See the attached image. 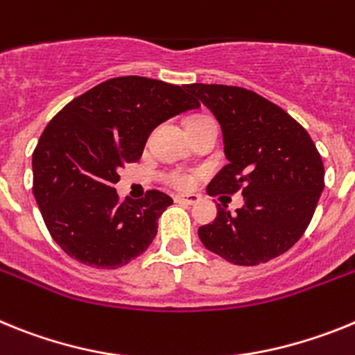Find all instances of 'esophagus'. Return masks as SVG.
I'll return each instance as SVG.
<instances>
[{
    "label": "esophagus",
    "instance_id": "34e87169",
    "mask_svg": "<svg viewBox=\"0 0 355 355\" xmlns=\"http://www.w3.org/2000/svg\"><path fill=\"white\" fill-rule=\"evenodd\" d=\"M175 200L180 203H187V205H195V203L200 202V196L198 195H178V196H175Z\"/></svg>",
    "mask_w": 355,
    "mask_h": 355
}]
</instances>
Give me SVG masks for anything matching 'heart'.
I'll return each instance as SVG.
<instances>
[{"label": "heart", "instance_id": "heart-1", "mask_svg": "<svg viewBox=\"0 0 355 355\" xmlns=\"http://www.w3.org/2000/svg\"><path fill=\"white\" fill-rule=\"evenodd\" d=\"M171 182L178 187H189L191 184H193V177L186 173H175L173 177H171Z\"/></svg>", "mask_w": 355, "mask_h": 355}]
</instances>
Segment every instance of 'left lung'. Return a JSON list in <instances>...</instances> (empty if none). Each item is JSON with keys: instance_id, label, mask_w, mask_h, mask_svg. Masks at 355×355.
Segmentation results:
<instances>
[{"instance_id": "8db88e82", "label": "left lung", "mask_w": 355, "mask_h": 355, "mask_svg": "<svg viewBox=\"0 0 355 355\" xmlns=\"http://www.w3.org/2000/svg\"><path fill=\"white\" fill-rule=\"evenodd\" d=\"M220 123L229 164L209 195L241 191L243 207L218 205L216 220L198 229L207 250L229 263L255 266L288 252L306 232L323 191V162L313 139L288 112L241 87H186Z\"/></svg>"}]
</instances>
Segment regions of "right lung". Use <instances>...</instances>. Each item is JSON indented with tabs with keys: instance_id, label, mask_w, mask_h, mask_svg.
<instances>
[{
	"instance_id": "1",
	"label": "right lung",
	"mask_w": 355,
	"mask_h": 355,
	"mask_svg": "<svg viewBox=\"0 0 355 355\" xmlns=\"http://www.w3.org/2000/svg\"><path fill=\"white\" fill-rule=\"evenodd\" d=\"M196 109L198 101L178 85L119 76L69 101L48 123L32 157L33 195L69 257L114 270L146 250L173 200L148 191L119 202L118 169L141 159L160 123Z\"/></svg>"
}]
</instances>
